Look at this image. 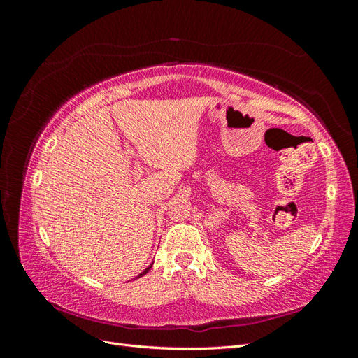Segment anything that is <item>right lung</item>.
I'll use <instances>...</instances> for the list:
<instances>
[{
    "label": "right lung",
    "mask_w": 358,
    "mask_h": 358,
    "mask_svg": "<svg viewBox=\"0 0 358 358\" xmlns=\"http://www.w3.org/2000/svg\"><path fill=\"white\" fill-rule=\"evenodd\" d=\"M150 267H152V266H149V267H148V268H146V270H145V272H143V273H140V275H138V276H143V275H145V273H148V272H149V268H150Z\"/></svg>",
    "instance_id": "obj_1"
}]
</instances>
